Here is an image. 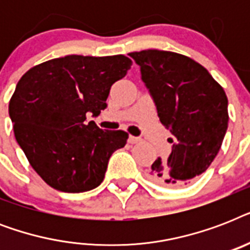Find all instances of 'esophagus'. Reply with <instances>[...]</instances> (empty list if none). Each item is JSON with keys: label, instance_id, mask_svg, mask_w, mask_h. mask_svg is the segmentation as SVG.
Returning a JSON list of instances; mask_svg holds the SVG:
<instances>
[{"label": "esophagus", "instance_id": "obj_1", "mask_svg": "<svg viewBox=\"0 0 250 250\" xmlns=\"http://www.w3.org/2000/svg\"><path fill=\"white\" fill-rule=\"evenodd\" d=\"M141 139L140 137H136V136H129L128 137V143H131V144H136V143H139Z\"/></svg>", "mask_w": 250, "mask_h": 250}]
</instances>
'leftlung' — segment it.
Here are the masks:
<instances>
[{
	"label": "left lung",
	"instance_id": "8db88e82",
	"mask_svg": "<svg viewBox=\"0 0 250 250\" xmlns=\"http://www.w3.org/2000/svg\"><path fill=\"white\" fill-rule=\"evenodd\" d=\"M140 66L141 80L170 129L172 150L156 160L149 179L162 187L188 186L208 170L229 127V100L209 71L189 57L148 49L128 54Z\"/></svg>",
	"mask_w": 250,
	"mask_h": 250
}]
</instances>
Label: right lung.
<instances>
[{"label": "right lung", "instance_id": "add662e5", "mask_svg": "<svg viewBox=\"0 0 250 250\" xmlns=\"http://www.w3.org/2000/svg\"><path fill=\"white\" fill-rule=\"evenodd\" d=\"M132 61L125 56L61 57L32 67L18 82L9 104L14 135L33 170L61 192L98 187L111 154L128 139L125 131L98 128L97 117Z\"/></svg>", "mask_w": 250, "mask_h": 250}]
</instances>
